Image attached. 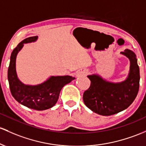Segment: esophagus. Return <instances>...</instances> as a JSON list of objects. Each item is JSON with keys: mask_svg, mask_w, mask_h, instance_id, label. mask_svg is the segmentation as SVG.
<instances>
[{"mask_svg": "<svg viewBox=\"0 0 146 146\" xmlns=\"http://www.w3.org/2000/svg\"><path fill=\"white\" fill-rule=\"evenodd\" d=\"M86 71H83V72H81L80 74L81 75H86Z\"/></svg>", "mask_w": 146, "mask_h": 146, "instance_id": "1", "label": "esophagus"}]
</instances>
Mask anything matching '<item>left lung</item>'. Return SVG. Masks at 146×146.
Returning a JSON list of instances; mask_svg holds the SVG:
<instances>
[{"mask_svg": "<svg viewBox=\"0 0 146 146\" xmlns=\"http://www.w3.org/2000/svg\"><path fill=\"white\" fill-rule=\"evenodd\" d=\"M121 54L130 61L129 76L118 83L107 82L97 75L88 76L89 89L83 94L84 104L91 111L102 116H110L127 109L137 97L139 89V67L136 55L126 49Z\"/></svg>", "mask_w": 146, "mask_h": 146, "instance_id": "8db88e82", "label": "left lung"}]
</instances>
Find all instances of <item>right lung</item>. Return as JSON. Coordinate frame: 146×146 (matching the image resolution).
I'll use <instances>...</instances> for the list:
<instances>
[{
  "label": "right lung",
  "instance_id": "obj_1",
  "mask_svg": "<svg viewBox=\"0 0 146 146\" xmlns=\"http://www.w3.org/2000/svg\"><path fill=\"white\" fill-rule=\"evenodd\" d=\"M38 36L26 38L15 48L10 57L7 78L11 94L17 101L33 110L41 111L51 108L57 103L61 89L64 86L75 79L69 76H52L42 84L38 85H25L17 77L16 72V58L23 44L35 41Z\"/></svg>",
  "mask_w": 146,
  "mask_h": 146
}]
</instances>
